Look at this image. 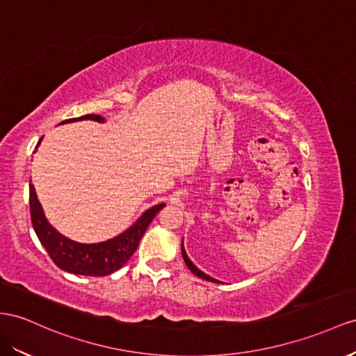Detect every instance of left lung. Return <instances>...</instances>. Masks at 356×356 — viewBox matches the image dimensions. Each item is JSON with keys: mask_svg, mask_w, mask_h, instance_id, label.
<instances>
[{"mask_svg": "<svg viewBox=\"0 0 356 356\" xmlns=\"http://www.w3.org/2000/svg\"><path fill=\"white\" fill-rule=\"evenodd\" d=\"M181 256H184V260H185V263H186V266L191 269V272L193 273H195L197 277H200V278H203V280H207V281H212V282H218L215 278H212V277H209V275H206L204 272H202L200 270L193 261H191L189 259H188V256H186V252H185V248H184V242H181Z\"/></svg>", "mask_w": 356, "mask_h": 356, "instance_id": "obj_1", "label": "left lung"}]
</instances>
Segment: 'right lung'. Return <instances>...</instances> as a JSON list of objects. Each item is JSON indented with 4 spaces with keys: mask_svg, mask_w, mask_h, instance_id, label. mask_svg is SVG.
Returning a JSON list of instances; mask_svg holds the SVG:
<instances>
[{
    "mask_svg": "<svg viewBox=\"0 0 356 356\" xmlns=\"http://www.w3.org/2000/svg\"><path fill=\"white\" fill-rule=\"evenodd\" d=\"M78 120L104 122V118L100 115L87 114L78 118H69V120H65L63 123ZM163 206L165 204H158L145 211L131 229L118 234L117 238L106 242L86 245L70 241L56 232V229H52L43 215V209L39 203L38 195H35L34 186L30 185V212L35 234H38L44 250L48 251L52 261L60 269L76 273V275L105 277L123 268L124 263L131 259L132 254L138 248L140 241L145 230H147L149 224Z\"/></svg>",
    "mask_w": 356,
    "mask_h": 356,
    "instance_id": "add662e5",
    "label": "right lung"
}]
</instances>
